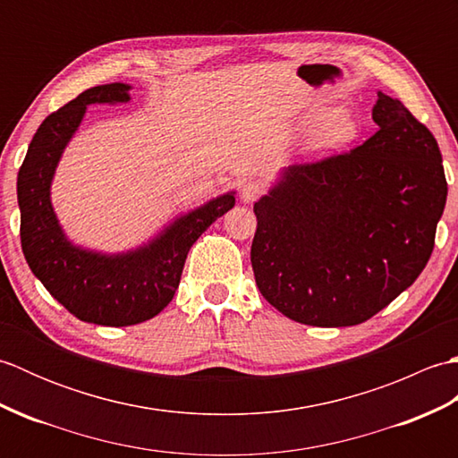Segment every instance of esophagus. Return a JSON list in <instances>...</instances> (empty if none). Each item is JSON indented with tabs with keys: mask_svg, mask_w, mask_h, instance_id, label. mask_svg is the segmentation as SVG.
<instances>
[{
	"mask_svg": "<svg viewBox=\"0 0 458 458\" xmlns=\"http://www.w3.org/2000/svg\"><path fill=\"white\" fill-rule=\"evenodd\" d=\"M261 192H264V187H261L259 182H256V181H248V182L242 184V189H240V199H242V202L251 204V202H256V200L261 197Z\"/></svg>",
	"mask_w": 458,
	"mask_h": 458,
	"instance_id": "obj_1",
	"label": "esophagus"
}]
</instances>
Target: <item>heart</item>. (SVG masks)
<instances>
[{
    "instance_id": "heart-1",
    "label": "heart",
    "mask_w": 458,
    "mask_h": 458,
    "mask_svg": "<svg viewBox=\"0 0 458 458\" xmlns=\"http://www.w3.org/2000/svg\"><path fill=\"white\" fill-rule=\"evenodd\" d=\"M358 133L360 123L356 115L350 110H336L310 130L305 151L310 159L333 157V155L346 151L358 140Z\"/></svg>"
}]
</instances>
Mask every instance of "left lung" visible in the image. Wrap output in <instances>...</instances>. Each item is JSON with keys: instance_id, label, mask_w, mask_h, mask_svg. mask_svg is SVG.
Wrapping results in <instances>:
<instances>
[{"instance_id": "1", "label": "left lung", "mask_w": 458, "mask_h": 458, "mask_svg": "<svg viewBox=\"0 0 458 458\" xmlns=\"http://www.w3.org/2000/svg\"><path fill=\"white\" fill-rule=\"evenodd\" d=\"M377 131L360 148L279 173L256 204L251 267L279 313L352 327L413 285L446 202L439 145L384 92Z\"/></svg>"}]
</instances>
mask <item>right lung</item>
<instances>
[{"mask_svg": "<svg viewBox=\"0 0 458 458\" xmlns=\"http://www.w3.org/2000/svg\"><path fill=\"white\" fill-rule=\"evenodd\" d=\"M131 86L112 82L84 90L38 125L17 174L21 248L33 276L68 313L84 323L130 327L171 303L191 246L234 207V191L174 216L151 240L118 254L82 248L64 234L51 184L66 145L92 104H128Z\"/></svg>", "mask_w": 458, "mask_h": 458, "instance_id": "right-lung-1", "label": "right lung"}]
</instances>
